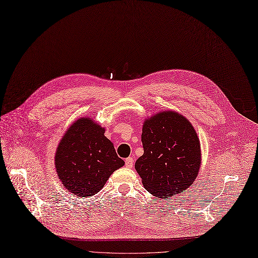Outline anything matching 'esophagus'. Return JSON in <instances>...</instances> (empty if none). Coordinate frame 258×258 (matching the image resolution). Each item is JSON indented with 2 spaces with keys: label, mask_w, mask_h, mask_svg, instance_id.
I'll list each match as a JSON object with an SVG mask.
<instances>
[{
  "label": "esophagus",
  "mask_w": 258,
  "mask_h": 258,
  "mask_svg": "<svg viewBox=\"0 0 258 258\" xmlns=\"http://www.w3.org/2000/svg\"><path fill=\"white\" fill-rule=\"evenodd\" d=\"M125 166L127 168H132L133 166H134V159H133V157H127L125 159Z\"/></svg>",
  "instance_id": "1"
}]
</instances>
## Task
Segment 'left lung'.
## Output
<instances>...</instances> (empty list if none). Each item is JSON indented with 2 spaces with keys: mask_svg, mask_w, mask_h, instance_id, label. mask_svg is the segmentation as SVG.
Instances as JSON below:
<instances>
[{
  "mask_svg": "<svg viewBox=\"0 0 258 258\" xmlns=\"http://www.w3.org/2000/svg\"><path fill=\"white\" fill-rule=\"evenodd\" d=\"M144 155L135 164L142 185L161 199L182 194L201 167V145L190 121L174 110L147 118L142 126Z\"/></svg>",
  "mask_w": 258,
  "mask_h": 258,
  "instance_id": "8db88e82",
  "label": "left lung"
}]
</instances>
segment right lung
Listing matches in <instances>:
<instances>
[{"label":"right lung","mask_w":258,"mask_h":258,"mask_svg":"<svg viewBox=\"0 0 258 258\" xmlns=\"http://www.w3.org/2000/svg\"><path fill=\"white\" fill-rule=\"evenodd\" d=\"M105 128L89 117L75 120L64 132L55 153V169L63 187L83 198L98 194L124 166Z\"/></svg>","instance_id":"1"}]
</instances>
